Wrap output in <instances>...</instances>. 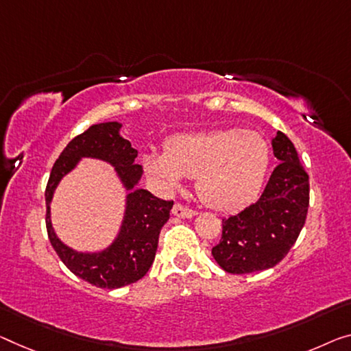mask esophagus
Listing matches in <instances>:
<instances>
[{
	"label": "esophagus",
	"instance_id": "34e87169",
	"mask_svg": "<svg viewBox=\"0 0 351 351\" xmlns=\"http://www.w3.org/2000/svg\"><path fill=\"white\" fill-rule=\"evenodd\" d=\"M172 215H174V217H179V218H193V217H196V212L191 208L180 206V204H176L174 208H172Z\"/></svg>",
	"mask_w": 351,
	"mask_h": 351
}]
</instances>
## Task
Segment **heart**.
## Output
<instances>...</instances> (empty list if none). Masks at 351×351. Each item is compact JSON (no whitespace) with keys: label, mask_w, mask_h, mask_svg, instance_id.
I'll list each match as a JSON object with an SVG mask.
<instances>
[{"label":"heart","mask_w":351,"mask_h":351,"mask_svg":"<svg viewBox=\"0 0 351 351\" xmlns=\"http://www.w3.org/2000/svg\"><path fill=\"white\" fill-rule=\"evenodd\" d=\"M145 174L160 188L174 191L194 177L207 207L237 212L254 201L269 166V144L262 133L241 128L183 133L168 139L165 152L143 157Z\"/></svg>","instance_id":"heart-1"}]
</instances>
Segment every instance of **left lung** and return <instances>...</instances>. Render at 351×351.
Instances as JSON below:
<instances>
[{
    "instance_id": "obj_1",
    "label": "left lung",
    "mask_w": 351,
    "mask_h": 351,
    "mask_svg": "<svg viewBox=\"0 0 351 351\" xmlns=\"http://www.w3.org/2000/svg\"><path fill=\"white\" fill-rule=\"evenodd\" d=\"M281 163L258 201L223 219V235L212 256L224 271L246 274L281 262L303 229L309 207V176L295 145L282 132L271 139Z\"/></svg>"
}]
</instances>
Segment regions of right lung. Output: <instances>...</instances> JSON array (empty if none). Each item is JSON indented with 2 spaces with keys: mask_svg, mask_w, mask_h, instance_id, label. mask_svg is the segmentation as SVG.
Listing matches in <instances>:
<instances>
[{
  "mask_svg": "<svg viewBox=\"0 0 351 351\" xmlns=\"http://www.w3.org/2000/svg\"><path fill=\"white\" fill-rule=\"evenodd\" d=\"M121 122H104L89 127L75 136L53 166L47 183V232L51 246L75 276L100 289H119L141 279L152 265L158 246L160 230L169 219L174 202L155 197L139 188L143 168L134 165L138 150L122 138ZM83 158L110 162L128 191L121 228L115 240L104 250L93 253L77 252L56 235L51 224V201L60 180Z\"/></svg>",
  "mask_w": 351,
  "mask_h": 351,
  "instance_id": "1",
  "label": "right lung"
}]
</instances>
